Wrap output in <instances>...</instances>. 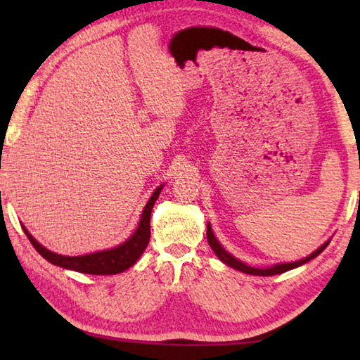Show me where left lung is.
<instances>
[{"instance_id":"1","label":"left lung","mask_w":360,"mask_h":360,"mask_svg":"<svg viewBox=\"0 0 360 360\" xmlns=\"http://www.w3.org/2000/svg\"><path fill=\"white\" fill-rule=\"evenodd\" d=\"M206 236H208V243L212 251H214V254L217 255L219 259H221L225 265H229L231 268H235V270L238 271H243V273H248V275H255V276H273V275H279V273H284V271H289L292 270V268H297L303 264H307V262H309L314 257H318V255L324 251V249L328 246V243L330 241H326L324 245H322L319 249H316V251L313 254H309L308 257H304L302 260L298 262H289V264H278L275 266H270V268H254V266H249L246 264H243L241 260H238L236 257H233V255L229 254L225 249L221 246V243H219L216 240L214 233H212L211 230V225L208 224V230H206Z\"/></svg>"}]
</instances>
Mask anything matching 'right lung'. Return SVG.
<instances>
[{"mask_svg":"<svg viewBox=\"0 0 360 360\" xmlns=\"http://www.w3.org/2000/svg\"><path fill=\"white\" fill-rule=\"evenodd\" d=\"M162 188L163 186H158L154 193H152V197L149 198V202L146 203L138 227L133 231L130 238L122 243L117 248L106 249V251L76 255V257L60 255L49 251V249L39 245V243L28 233V230L23 227V225L22 229L28 236V240L32 241L36 251L53 265L66 268V270L87 273V275H117V273L125 271L127 268L135 265L136 260L141 257V254L144 252V249L148 248V243L150 240V212L152 208H154V203L157 202L158 195L162 192Z\"/></svg>","mask_w":360,"mask_h":360,"instance_id":"add662e5","label":"right lung"}]
</instances>
